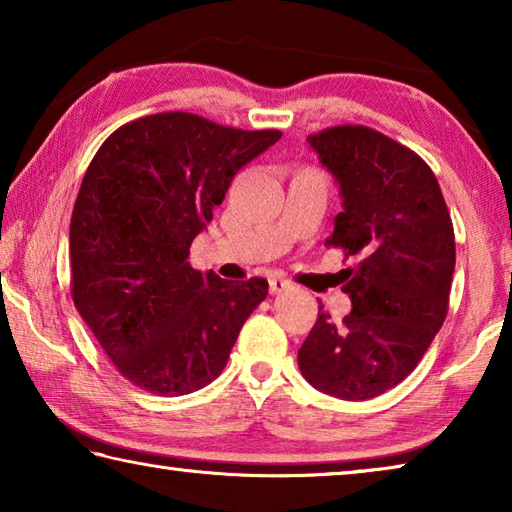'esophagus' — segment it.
I'll use <instances>...</instances> for the list:
<instances>
[{
  "label": "esophagus",
  "instance_id": "esophagus-1",
  "mask_svg": "<svg viewBox=\"0 0 512 512\" xmlns=\"http://www.w3.org/2000/svg\"><path fill=\"white\" fill-rule=\"evenodd\" d=\"M268 287H271V293H282L291 289V282L284 280L280 275H271V280H268Z\"/></svg>",
  "mask_w": 512,
  "mask_h": 512
}]
</instances>
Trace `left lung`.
<instances>
[{
  "label": "left lung",
  "mask_w": 512,
  "mask_h": 512,
  "mask_svg": "<svg viewBox=\"0 0 512 512\" xmlns=\"http://www.w3.org/2000/svg\"><path fill=\"white\" fill-rule=\"evenodd\" d=\"M309 144L343 196L325 246L357 264L343 271L352 311L334 323L318 307L298 366L318 391L370 400L411 375L445 323L456 266L452 216L429 164L375 128H323Z\"/></svg>",
  "instance_id": "obj_1"
}]
</instances>
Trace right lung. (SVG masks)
Wrapping results in <instances>:
<instances>
[{"label": "right lung", "instance_id": "1", "mask_svg": "<svg viewBox=\"0 0 512 512\" xmlns=\"http://www.w3.org/2000/svg\"><path fill=\"white\" fill-rule=\"evenodd\" d=\"M194 112H158L99 146L69 225L72 300L103 352L142 391L194 393L221 375L268 282L189 264L235 173L280 140Z\"/></svg>", "mask_w": 512, "mask_h": 512}]
</instances>
